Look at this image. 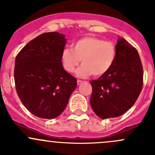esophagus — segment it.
Returning <instances> with one entry per match:
<instances>
[{"instance_id":"1","label":"esophagus","mask_w":155,"mask_h":155,"mask_svg":"<svg viewBox=\"0 0 155 155\" xmlns=\"http://www.w3.org/2000/svg\"><path fill=\"white\" fill-rule=\"evenodd\" d=\"M83 82H84V81H81V80H78V81H77L78 86H79V85H81V84H82Z\"/></svg>"}]
</instances>
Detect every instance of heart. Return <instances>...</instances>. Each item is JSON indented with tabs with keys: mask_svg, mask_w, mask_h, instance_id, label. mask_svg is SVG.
Returning a JSON list of instances; mask_svg holds the SVG:
<instances>
[{
	"mask_svg": "<svg viewBox=\"0 0 155 155\" xmlns=\"http://www.w3.org/2000/svg\"><path fill=\"white\" fill-rule=\"evenodd\" d=\"M116 57V48L113 42L87 36L74 41L72 48L63 49L60 59L63 68L68 72H72L81 60L83 64L76 71V75L87 78L92 74L95 77L106 74Z\"/></svg>",
	"mask_w": 155,
	"mask_h": 155,
	"instance_id": "heart-1",
	"label": "heart"
}]
</instances>
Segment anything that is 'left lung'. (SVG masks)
<instances>
[{"mask_svg":"<svg viewBox=\"0 0 155 155\" xmlns=\"http://www.w3.org/2000/svg\"><path fill=\"white\" fill-rule=\"evenodd\" d=\"M116 48V57L110 69L90 82L91 107L103 119L118 117L127 112L143 88V66L137 49L124 38H119Z\"/></svg>","mask_w":155,"mask_h":155,"instance_id":"8db88e82","label":"left lung"}]
</instances>
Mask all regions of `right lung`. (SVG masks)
<instances>
[{
	"label": "right lung",
	"instance_id": "1",
	"mask_svg": "<svg viewBox=\"0 0 155 155\" xmlns=\"http://www.w3.org/2000/svg\"><path fill=\"white\" fill-rule=\"evenodd\" d=\"M63 34L49 32L28 42L16 56L15 88L24 106L36 116L51 119L66 108L77 79L63 68Z\"/></svg>",
	"mask_w": 155,
	"mask_h": 155
}]
</instances>
